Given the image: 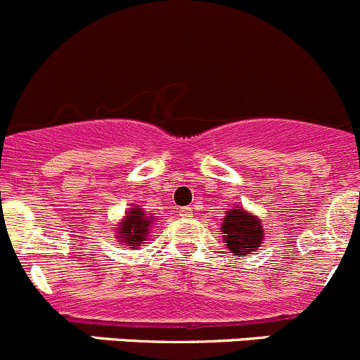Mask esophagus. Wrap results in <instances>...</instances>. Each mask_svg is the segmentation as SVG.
Returning a JSON list of instances; mask_svg holds the SVG:
<instances>
[{
  "label": "esophagus",
  "instance_id": "34e87169",
  "mask_svg": "<svg viewBox=\"0 0 360 360\" xmlns=\"http://www.w3.org/2000/svg\"><path fill=\"white\" fill-rule=\"evenodd\" d=\"M178 214L182 215V217H193V210H191L189 207H186V208H180V210H178Z\"/></svg>",
  "mask_w": 360,
  "mask_h": 360
}]
</instances>
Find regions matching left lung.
<instances>
[{
	"label": "left lung",
	"mask_w": 360,
	"mask_h": 360,
	"mask_svg": "<svg viewBox=\"0 0 360 360\" xmlns=\"http://www.w3.org/2000/svg\"><path fill=\"white\" fill-rule=\"evenodd\" d=\"M222 233L226 245L235 252V256L252 255L262 244L263 228L255 215L235 207L224 215Z\"/></svg>",
	"instance_id": "obj_1"
}]
</instances>
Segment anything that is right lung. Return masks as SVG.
I'll return each instance as SVG.
<instances>
[{
  "mask_svg": "<svg viewBox=\"0 0 360 360\" xmlns=\"http://www.w3.org/2000/svg\"><path fill=\"white\" fill-rule=\"evenodd\" d=\"M152 222V219L146 217L141 208H132L131 212H127L125 221L120 224V242H123V245H134L132 249H136L146 238L148 226Z\"/></svg>",
  "mask_w": 360,
  "mask_h": 360,
  "instance_id": "right-lung-1",
  "label": "right lung"
}]
</instances>
